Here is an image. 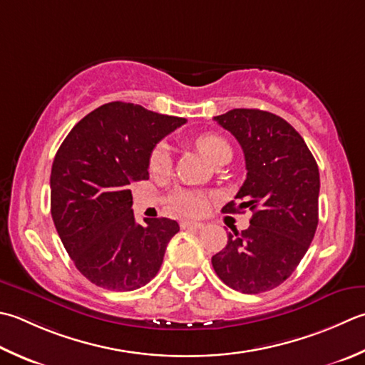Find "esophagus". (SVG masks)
Instances as JSON below:
<instances>
[{
  "label": "esophagus",
  "instance_id": "esophagus-1",
  "mask_svg": "<svg viewBox=\"0 0 365 365\" xmlns=\"http://www.w3.org/2000/svg\"><path fill=\"white\" fill-rule=\"evenodd\" d=\"M180 227L182 230H202L204 223H201V221H182Z\"/></svg>",
  "mask_w": 365,
  "mask_h": 365
}]
</instances>
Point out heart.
<instances>
[{
  "instance_id": "1",
  "label": "heart",
  "mask_w": 365,
  "mask_h": 365,
  "mask_svg": "<svg viewBox=\"0 0 365 365\" xmlns=\"http://www.w3.org/2000/svg\"><path fill=\"white\" fill-rule=\"evenodd\" d=\"M195 144L199 152H201L212 164L215 163L223 153L231 152L227 142L221 138V135L213 134V133H204L201 135H197L195 139ZM169 168H170L169 145L164 144V142H160V144H156L152 148V152L148 155V169L152 174L158 175V174L168 173ZM168 201L173 209L183 213V215H199V213H202L205 210L207 196L204 192L195 191V190H177L169 196Z\"/></svg>"
}]
</instances>
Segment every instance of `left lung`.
Instances as JSON below:
<instances>
[{
    "mask_svg": "<svg viewBox=\"0 0 365 365\" xmlns=\"http://www.w3.org/2000/svg\"><path fill=\"white\" fill-rule=\"evenodd\" d=\"M245 155L247 178L225 213L253 212L245 231L227 232L212 266L227 287L258 294L294 272L318 226V164L287 120L259 109H232L213 117Z\"/></svg>",
    "mask_w": 365,
    "mask_h": 365,
    "instance_id": "8db88e82",
    "label": "left lung"
}]
</instances>
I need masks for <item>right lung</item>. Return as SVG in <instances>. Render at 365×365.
I'll list each match as a JSON object with an SVG mask.
<instances>
[{"label":"right lung","instance_id":"obj_1","mask_svg":"<svg viewBox=\"0 0 365 365\" xmlns=\"http://www.w3.org/2000/svg\"><path fill=\"white\" fill-rule=\"evenodd\" d=\"M187 120L113 101L85 115L55 155L50 212L71 259L85 278L110 291H133L158 274L178 223L138 225L128 185L148 178V155Z\"/></svg>","mask_w":365,"mask_h":365}]
</instances>
